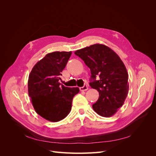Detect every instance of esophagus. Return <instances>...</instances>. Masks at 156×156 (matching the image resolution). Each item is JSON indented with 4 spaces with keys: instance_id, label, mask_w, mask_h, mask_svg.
I'll return each instance as SVG.
<instances>
[{
    "instance_id": "esophagus-1",
    "label": "esophagus",
    "mask_w": 156,
    "mask_h": 156,
    "mask_svg": "<svg viewBox=\"0 0 156 156\" xmlns=\"http://www.w3.org/2000/svg\"><path fill=\"white\" fill-rule=\"evenodd\" d=\"M79 89H80V90H81V91H86L88 89V86L87 85V84H84L83 87H80Z\"/></svg>"
}]
</instances>
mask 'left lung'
<instances>
[{
  "label": "left lung",
  "mask_w": 156,
  "mask_h": 156,
  "mask_svg": "<svg viewBox=\"0 0 156 156\" xmlns=\"http://www.w3.org/2000/svg\"><path fill=\"white\" fill-rule=\"evenodd\" d=\"M79 56L90 69V86L99 92L94 111L103 117L114 115L123 105L128 94V74L119 56L108 47L94 44L77 50ZM99 76V80H96Z\"/></svg>",
  "instance_id": "1"
}]
</instances>
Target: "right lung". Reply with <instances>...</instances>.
<instances>
[{
	"mask_svg": "<svg viewBox=\"0 0 156 156\" xmlns=\"http://www.w3.org/2000/svg\"><path fill=\"white\" fill-rule=\"evenodd\" d=\"M71 55L72 51L47 54L29 74L28 92L32 104L37 114L50 122H58L68 116L73 98L79 92L78 87H66L59 83Z\"/></svg>",
	"mask_w": 156,
	"mask_h": 156,
	"instance_id": "obj_1",
	"label": "right lung"
}]
</instances>
